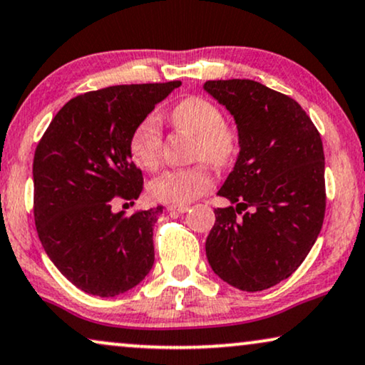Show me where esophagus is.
I'll return each instance as SVG.
<instances>
[{
  "mask_svg": "<svg viewBox=\"0 0 365 365\" xmlns=\"http://www.w3.org/2000/svg\"><path fill=\"white\" fill-rule=\"evenodd\" d=\"M168 210L177 212V213H185V212H188V205H170Z\"/></svg>",
  "mask_w": 365,
  "mask_h": 365,
  "instance_id": "obj_1",
  "label": "esophagus"
}]
</instances>
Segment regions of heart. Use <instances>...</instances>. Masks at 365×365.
Segmentation results:
<instances>
[{"mask_svg": "<svg viewBox=\"0 0 365 365\" xmlns=\"http://www.w3.org/2000/svg\"><path fill=\"white\" fill-rule=\"evenodd\" d=\"M172 121L177 128L197 137L193 160H205L222 168L239 153V133L223 120L218 106L203 96H188L175 105ZM162 126L157 116L148 115L135 126L128 140L130 157L140 168L153 172L162 163ZM213 187V177L207 163L188 168L168 170L150 185L152 195L160 202L187 205Z\"/></svg>", "mask_w": 365, "mask_h": 365, "instance_id": "1", "label": "heart"}]
</instances>
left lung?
<instances>
[{
    "label": "left lung",
    "instance_id": "8db88e82",
    "mask_svg": "<svg viewBox=\"0 0 365 365\" xmlns=\"http://www.w3.org/2000/svg\"><path fill=\"white\" fill-rule=\"evenodd\" d=\"M239 128L240 153L218 195L205 242L212 270L245 292H259L299 269L325 215L324 147L297 101L254 80L203 85ZM245 213L242 214L241 212Z\"/></svg>",
    "mask_w": 365,
    "mask_h": 365
}]
</instances>
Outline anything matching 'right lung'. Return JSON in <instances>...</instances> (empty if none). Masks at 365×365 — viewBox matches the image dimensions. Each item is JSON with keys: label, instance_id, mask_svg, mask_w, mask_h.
<instances>
[{"label": "right lung", "instance_id": "1", "mask_svg": "<svg viewBox=\"0 0 365 365\" xmlns=\"http://www.w3.org/2000/svg\"><path fill=\"white\" fill-rule=\"evenodd\" d=\"M182 81L116 85L71 98L33 158V215L56 269L86 294L115 297L140 284L155 260L153 225L163 207L115 213L143 190L132 162L133 128Z\"/></svg>", "mask_w": 365, "mask_h": 365}]
</instances>
